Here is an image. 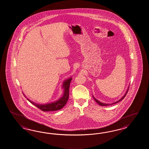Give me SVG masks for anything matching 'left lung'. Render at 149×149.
I'll return each mask as SVG.
<instances>
[{
	"label": "left lung",
	"instance_id": "8db88e82",
	"mask_svg": "<svg viewBox=\"0 0 149 149\" xmlns=\"http://www.w3.org/2000/svg\"><path fill=\"white\" fill-rule=\"evenodd\" d=\"M129 86L128 87L127 89V91H126V93H125V94L122 97V98L120 99L118 101H117L115 102H114V103H111V104H106V103H102L101 102L99 101L98 100H97V99H96V98H95L94 97V96H93V98L95 100V101L97 103H98V104L100 105H101V106H107V105H112V104H115V103H118V102H119L121 100H122L123 99L124 97H125V96H126V95L127 94V91H128V90H129Z\"/></svg>",
	"mask_w": 149,
	"mask_h": 149
}]
</instances>
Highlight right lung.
Instances as JSON below:
<instances>
[{
	"instance_id": "right-lung-1",
	"label": "right lung",
	"mask_w": 149,
	"mask_h": 149,
	"mask_svg": "<svg viewBox=\"0 0 149 149\" xmlns=\"http://www.w3.org/2000/svg\"><path fill=\"white\" fill-rule=\"evenodd\" d=\"M72 80V77H69L63 81L62 85V88L63 89V94L62 95L61 97L55 101L46 104H38L31 101L29 98H27V100L43 111H56L62 109L68 101L69 97V86ZM24 95L26 97L25 95L24 94Z\"/></svg>"
}]
</instances>
